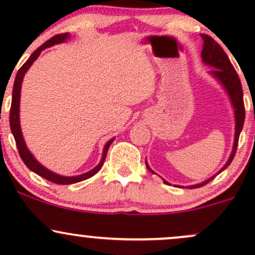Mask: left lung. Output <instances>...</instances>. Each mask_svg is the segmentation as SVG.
<instances>
[{
    "instance_id": "obj_1",
    "label": "left lung",
    "mask_w": 255,
    "mask_h": 255,
    "mask_svg": "<svg viewBox=\"0 0 255 255\" xmlns=\"http://www.w3.org/2000/svg\"><path fill=\"white\" fill-rule=\"evenodd\" d=\"M201 38H203V50H201V58H203V62L206 64V66L212 67L209 73L212 75L213 78L217 79L219 84L224 87V90L227 91L228 96H229L231 105H233L234 109V115H235V137H234V145L233 150H231V153L229 156V159L227 160V163L223 165V168L219 170L217 174L213 175L207 180H205L204 182L198 183V184H192V186H187V188H198V187L204 186V184L209 183L210 181L213 180L219 172H222L224 169H227L228 166L230 165V163L233 162L234 157H235L236 148H238V142L240 133H241L242 128H244L245 124V104H244V91H242L241 81H240V78L236 73L235 68L231 64L229 57L227 56L223 49L221 48V45L217 42L212 39L211 37L207 36V34H201ZM146 166L150 170L152 174H153V170L148 166L147 160H146ZM165 184H169L168 181H165L163 178ZM182 187L183 186H177Z\"/></svg>"
}]
</instances>
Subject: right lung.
Returning <instances> with one entry per match:
<instances>
[{
	"instance_id": "1",
	"label": "right lung",
	"mask_w": 255,
	"mask_h": 255,
	"mask_svg": "<svg viewBox=\"0 0 255 255\" xmlns=\"http://www.w3.org/2000/svg\"><path fill=\"white\" fill-rule=\"evenodd\" d=\"M69 38V33H62V34H56L52 38H50L49 40H46L43 45H40L37 50L33 51V54L28 57V60L22 64L21 68L19 69L16 73L15 77V81H14V86H13V95H11V105H10V114H9V124H10V130L13 133L14 139H15L16 142V147L17 151H19L20 157H21L22 162L25 163V165L27 166L30 170L33 172H36L37 175L42 176L45 178V180L51 181V182L57 183V184H71V183H77L80 182V181L87 180V178L92 177L93 175L97 174V172L101 170V168L104 164L105 157H107L108 150H109V146L111 145V142L114 141L115 137L110 139L107 144L104 145L103 148V154H102V159L101 162L98 163L97 166L92 169V170L85 172V174L81 175H77V176H62V175L55 174L54 171L49 170L46 169L45 166H43L39 162L34 158L33 154L28 151L27 146L25 144L24 136H22V131H21V127H20V93H21V85H22V80H24V75L26 74V72L28 71V68L32 66V63L37 60L38 56L40 55L44 49L50 48V46L55 45V44H60L66 42L67 39Z\"/></svg>"
}]
</instances>
